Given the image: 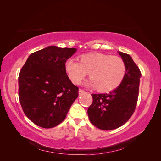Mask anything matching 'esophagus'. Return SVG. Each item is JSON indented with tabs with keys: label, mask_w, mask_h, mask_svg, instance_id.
<instances>
[{
	"label": "esophagus",
	"mask_w": 161,
	"mask_h": 161,
	"mask_svg": "<svg viewBox=\"0 0 161 161\" xmlns=\"http://www.w3.org/2000/svg\"><path fill=\"white\" fill-rule=\"evenodd\" d=\"M85 92H85V91H83V90H82V89H79V95H81L82 94L85 93Z\"/></svg>",
	"instance_id": "34e87169"
}]
</instances>
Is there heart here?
<instances>
[{
  "label": "heart",
  "instance_id": "1",
  "mask_svg": "<svg viewBox=\"0 0 161 161\" xmlns=\"http://www.w3.org/2000/svg\"><path fill=\"white\" fill-rule=\"evenodd\" d=\"M65 69L71 81L79 85L88 75L91 79L86 85L101 92L115 90L122 82L126 68L124 60L117 56L103 53H90L82 55L79 62L68 59Z\"/></svg>",
  "mask_w": 161,
  "mask_h": 161
}]
</instances>
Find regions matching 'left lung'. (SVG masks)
<instances>
[{
    "label": "left lung",
    "mask_w": 161,
    "mask_h": 161,
    "mask_svg": "<svg viewBox=\"0 0 161 161\" xmlns=\"http://www.w3.org/2000/svg\"><path fill=\"white\" fill-rule=\"evenodd\" d=\"M118 53L126 68L122 82L109 94H91L92 103L87 111L91 124L103 130L123 125L133 115L137 105L140 70L130 55Z\"/></svg>",
    "instance_id": "1"
}]
</instances>
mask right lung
<instances>
[{"label": "right lung", "mask_w": 161, "mask_h": 161, "mask_svg": "<svg viewBox=\"0 0 161 161\" xmlns=\"http://www.w3.org/2000/svg\"><path fill=\"white\" fill-rule=\"evenodd\" d=\"M76 48L50 46L32 53L19 76L21 108L33 123L51 128L65 119L79 88L68 76L65 63Z\"/></svg>", "instance_id": "obj_1"}]
</instances>
